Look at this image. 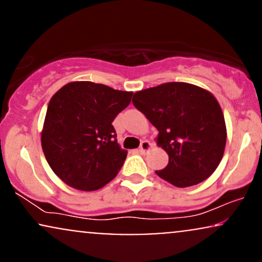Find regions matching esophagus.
<instances>
[{
  "mask_svg": "<svg viewBox=\"0 0 262 262\" xmlns=\"http://www.w3.org/2000/svg\"><path fill=\"white\" fill-rule=\"evenodd\" d=\"M150 146H151V144L149 143L148 140H143L140 143V148H139V151L141 152V154H145L146 151L150 149Z\"/></svg>",
  "mask_w": 262,
  "mask_h": 262,
  "instance_id": "esophagus-1",
  "label": "esophagus"
}]
</instances>
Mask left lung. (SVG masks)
I'll use <instances>...</instances> for the list:
<instances>
[{
    "mask_svg": "<svg viewBox=\"0 0 262 262\" xmlns=\"http://www.w3.org/2000/svg\"><path fill=\"white\" fill-rule=\"evenodd\" d=\"M133 104L159 130L169 155L156 175L176 187H189L214 172L224 154L227 129L214 96L186 82H167L135 92Z\"/></svg>",
    "mask_w": 262,
    "mask_h": 262,
    "instance_id": "1",
    "label": "left lung"
}]
</instances>
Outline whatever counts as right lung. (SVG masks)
<instances>
[{
	"mask_svg": "<svg viewBox=\"0 0 262 262\" xmlns=\"http://www.w3.org/2000/svg\"><path fill=\"white\" fill-rule=\"evenodd\" d=\"M133 93L91 81L70 82L53 96L41 132L45 159L56 176L81 191H96L122 169L112 123Z\"/></svg>",
	"mask_w": 262,
	"mask_h": 262,
	"instance_id": "1",
	"label": "right lung"
}]
</instances>
